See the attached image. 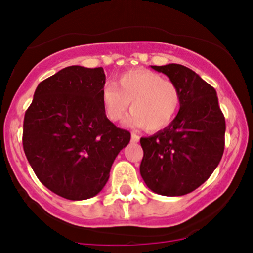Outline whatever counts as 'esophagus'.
<instances>
[{
	"label": "esophagus",
	"mask_w": 253,
	"mask_h": 253,
	"mask_svg": "<svg viewBox=\"0 0 253 253\" xmlns=\"http://www.w3.org/2000/svg\"><path fill=\"white\" fill-rule=\"evenodd\" d=\"M131 141L134 142V143L139 142V136H137L136 133H131Z\"/></svg>",
	"instance_id": "esophagus-1"
}]
</instances>
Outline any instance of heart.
Returning a JSON list of instances; mask_svg holds the SVG:
<instances>
[{"mask_svg": "<svg viewBox=\"0 0 253 253\" xmlns=\"http://www.w3.org/2000/svg\"><path fill=\"white\" fill-rule=\"evenodd\" d=\"M116 84L108 82L101 89V104L105 116L120 121L131 103L127 124L157 132L169 126L180 108L177 85L148 70H131L121 73Z\"/></svg>", "mask_w": 253, "mask_h": 253, "instance_id": "1", "label": "heart"}]
</instances>
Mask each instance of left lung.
<instances>
[{
  "instance_id": "8db88e82",
  "label": "left lung",
  "mask_w": 253,
  "mask_h": 253,
  "mask_svg": "<svg viewBox=\"0 0 253 253\" xmlns=\"http://www.w3.org/2000/svg\"><path fill=\"white\" fill-rule=\"evenodd\" d=\"M180 90L181 101L171 124L142 137V178L153 192L183 196L208 180L224 153L225 119L215 89L196 72L177 63L152 66Z\"/></svg>"
}]
</instances>
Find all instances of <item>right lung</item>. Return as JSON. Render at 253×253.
Wrapping results in <instances>:
<instances>
[{
    "instance_id": "1",
    "label": "right lung",
    "mask_w": 253,
    "mask_h": 253,
    "mask_svg": "<svg viewBox=\"0 0 253 253\" xmlns=\"http://www.w3.org/2000/svg\"><path fill=\"white\" fill-rule=\"evenodd\" d=\"M103 67L70 66L37 86L23 124V148L40 182L83 201L98 195L115 158L131 139L105 116Z\"/></svg>"
}]
</instances>
